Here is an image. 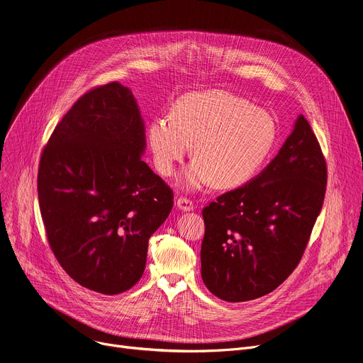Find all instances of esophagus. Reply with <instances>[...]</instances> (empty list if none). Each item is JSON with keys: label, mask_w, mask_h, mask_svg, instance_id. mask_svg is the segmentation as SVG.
Instances as JSON below:
<instances>
[{"label": "esophagus", "mask_w": 363, "mask_h": 363, "mask_svg": "<svg viewBox=\"0 0 363 363\" xmlns=\"http://www.w3.org/2000/svg\"><path fill=\"white\" fill-rule=\"evenodd\" d=\"M177 207L181 210V211H192L194 210V203L188 199H178L177 200Z\"/></svg>", "instance_id": "1"}]
</instances>
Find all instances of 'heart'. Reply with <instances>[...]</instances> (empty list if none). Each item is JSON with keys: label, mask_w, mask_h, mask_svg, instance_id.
<instances>
[{"label": "heart", "mask_w": 363, "mask_h": 363, "mask_svg": "<svg viewBox=\"0 0 363 363\" xmlns=\"http://www.w3.org/2000/svg\"><path fill=\"white\" fill-rule=\"evenodd\" d=\"M277 139L272 117L223 89L182 95L172 117H157L147 127V145L157 172L171 177L188 155L195 159L178 184L195 191L214 182L235 188L247 182L267 160Z\"/></svg>", "instance_id": "b5f03b06"}]
</instances>
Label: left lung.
<instances>
[{
    "mask_svg": "<svg viewBox=\"0 0 363 363\" xmlns=\"http://www.w3.org/2000/svg\"><path fill=\"white\" fill-rule=\"evenodd\" d=\"M325 184L324 156L300 114L265 169L203 210L201 277L208 291L243 303L278 288L301 260Z\"/></svg>",
    "mask_w": 363,
    "mask_h": 363,
    "instance_id": "8db88e82",
    "label": "left lung"
}]
</instances>
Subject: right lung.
I'll return each instance as SVG.
<instances>
[{
    "label": "right lung",
    "instance_id": "add662e5",
    "mask_svg": "<svg viewBox=\"0 0 363 363\" xmlns=\"http://www.w3.org/2000/svg\"><path fill=\"white\" fill-rule=\"evenodd\" d=\"M145 121L127 86L91 89L56 125L39 164L49 245L79 285L106 295L142 278L174 194L143 162Z\"/></svg>",
    "mask_w": 363,
    "mask_h": 363
}]
</instances>
